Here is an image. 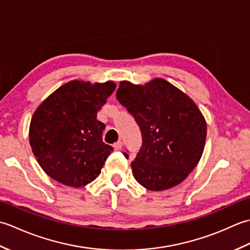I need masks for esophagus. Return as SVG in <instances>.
<instances>
[{"label": "esophagus", "mask_w": 250, "mask_h": 250, "mask_svg": "<svg viewBox=\"0 0 250 250\" xmlns=\"http://www.w3.org/2000/svg\"><path fill=\"white\" fill-rule=\"evenodd\" d=\"M114 148H115V150H120L121 148H122V142H121V141H118L117 143H115V144H114Z\"/></svg>", "instance_id": "1"}]
</instances>
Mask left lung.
<instances>
[{
    "instance_id": "obj_1",
    "label": "left lung",
    "mask_w": 250,
    "mask_h": 250,
    "mask_svg": "<svg viewBox=\"0 0 250 250\" xmlns=\"http://www.w3.org/2000/svg\"><path fill=\"white\" fill-rule=\"evenodd\" d=\"M116 98L141 130L142 146L131 162L137 183L162 191L187 178L200 161L206 139V122L193 101L160 78L144 86L121 82Z\"/></svg>"
}]
</instances>
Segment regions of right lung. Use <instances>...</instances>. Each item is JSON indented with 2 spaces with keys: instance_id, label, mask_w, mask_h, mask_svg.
<instances>
[{
  "instance_id": "right-lung-1",
  "label": "right lung",
  "mask_w": 250,
  "mask_h": 250,
  "mask_svg": "<svg viewBox=\"0 0 250 250\" xmlns=\"http://www.w3.org/2000/svg\"><path fill=\"white\" fill-rule=\"evenodd\" d=\"M115 88L111 82H70L36 109L30 125V145L52 179L83 187L99 176L114 148L103 142L105 125L97 114Z\"/></svg>"
}]
</instances>
